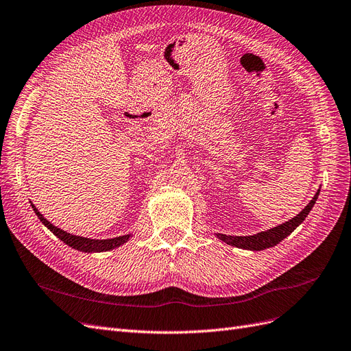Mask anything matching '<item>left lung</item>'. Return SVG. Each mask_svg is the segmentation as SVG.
Instances as JSON below:
<instances>
[{"instance_id": "left-lung-1", "label": "left lung", "mask_w": 351, "mask_h": 351, "mask_svg": "<svg viewBox=\"0 0 351 351\" xmlns=\"http://www.w3.org/2000/svg\"><path fill=\"white\" fill-rule=\"evenodd\" d=\"M318 195H319V189L317 191L314 198L309 201V204L300 214L293 217L292 219H289V221L283 223L275 228H270L267 231L257 232V234H254V236H245V237L226 236V234H217V237L230 245H234V247H240V249H245V250H256L257 252V250H265L269 247H274V245L279 244L283 239H287L291 232L304 221L306 215L309 214V211L313 210V206H314Z\"/></svg>"}]
</instances>
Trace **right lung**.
Returning a JSON list of instances; mask_svg holds the SVG:
<instances>
[{"instance_id":"1","label":"right lung","mask_w":351,"mask_h":351,"mask_svg":"<svg viewBox=\"0 0 351 351\" xmlns=\"http://www.w3.org/2000/svg\"><path fill=\"white\" fill-rule=\"evenodd\" d=\"M33 206V211L36 213V215L40 218V221L51 231L53 234L60 239L63 243H66L68 245H71L72 249H76L80 252H85V253H95V252H107V250H112L115 247H119V245L127 243V240L132 237L130 234L127 236H120V237H115V239H107V240H95V239H86V237H81V236H73L71 232L63 231L58 227H55L50 221L37 211L36 206L32 204Z\"/></svg>"}]
</instances>
